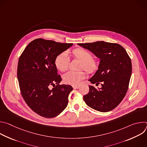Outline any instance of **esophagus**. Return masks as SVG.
Here are the masks:
<instances>
[{
    "label": "esophagus",
    "instance_id": "esophagus-1",
    "mask_svg": "<svg viewBox=\"0 0 147 147\" xmlns=\"http://www.w3.org/2000/svg\"><path fill=\"white\" fill-rule=\"evenodd\" d=\"M79 87H80L79 85H74V86H73V88L74 89H78Z\"/></svg>",
    "mask_w": 147,
    "mask_h": 147
}]
</instances>
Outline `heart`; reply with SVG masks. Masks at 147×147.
Instances as JSON below:
<instances>
[{"instance_id":"1","label":"heart","mask_w":147,"mask_h":147,"mask_svg":"<svg viewBox=\"0 0 147 147\" xmlns=\"http://www.w3.org/2000/svg\"><path fill=\"white\" fill-rule=\"evenodd\" d=\"M73 55L82 61L80 68L85 69L88 73L95 72L99 67L98 60L92 59V54L89 51L84 49H76L72 52ZM70 63L69 56L66 52H62L59 54L55 59V65L57 69L65 71L67 70ZM85 73L82 71H70L63 75L64 81L69 84H78L84 78Z\"/></svg>"}]
</instances>
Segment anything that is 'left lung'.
<instances>
[{"instance_id":"8db88e82","label":"left lung","mask_w":147,"mask_h":147,"mask_svg":"<svg viewBox=\"0 0 147 147\" xmlns=\"http://www.w3.org/2000/svg\"><path fill=\"white\" fill-rule=\"evenodd\" d=\"M100 59L98 70L88 80L97 86H89V92L83 96L87 105L99 112H107L115 109L126 94L132 71L131 59L121 45L97 41L78 44Z\"/></svg>"}]
</instances>
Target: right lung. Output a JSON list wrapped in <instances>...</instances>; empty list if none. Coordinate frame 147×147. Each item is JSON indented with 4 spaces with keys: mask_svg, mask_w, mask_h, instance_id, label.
Listing matches in <instances>:
<instances>
[{
    "mask_svg": "<svg viewBox=\"0 0 147 147\" xmlns=\"http://www.w3.org/2000/svg\"><path fill=\"white\" fill-rule=\"evenodd\" d=\"M73 45L38 38L31 42L19 58L17 78L21 93L28 106L41 116L56 117L67 106L73 88L59 84L61 78L57 75L55 59Z\"/></svg>",
    "mask_w": 147,
    "mask_h": 147,
    "instance_id": "right-lung-1",
    "label": "right lung"
}]
</instances>
